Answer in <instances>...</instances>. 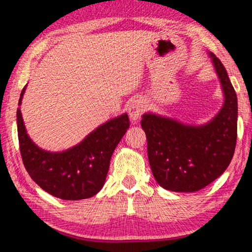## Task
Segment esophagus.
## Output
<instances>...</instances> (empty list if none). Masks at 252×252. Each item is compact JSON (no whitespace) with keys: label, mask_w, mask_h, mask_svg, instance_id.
Masks as SVG:
<instances>
[{"label":"esophagus","mask_w":252,"mask_h":252,"mask_svg":"<svg viewBox=\"0 0 252 252\" xmlns=\"http://www.w3.org/2000/svg\"><path fill=\"white\" fill-rule=\"evenodd\" d=\"M146 103L142 99H136L133 102H131V104L127 108V112H129L130 119L132 121H136L140 117L142 116L144 111H146Z\"/></svg>","instance_id":"esophagus-1"}]
</instances>
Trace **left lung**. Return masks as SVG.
<instances>
[{"label":"left lung","instance_id":"8db88e82","mask_svg":"<svg viewBox=\"0 0 252 252\" xmlns=\"http://www.w3.org/2000/svg\"><path fill=\"white\" fill-rule=\"evenodd\" d=\"M224 103L207 125L185 126L172 119L143 114L141 126L148 140V158L153 177L167 190L193 192L203 189L228 168L237 142L238 101L227 70L211 54Z\"/></svg>","mask_w":252,"mask_h":252}]
</instances>
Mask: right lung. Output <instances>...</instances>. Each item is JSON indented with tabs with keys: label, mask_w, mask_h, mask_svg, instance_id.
<instances>
[{
	"label": "right lung",
	"mask_w": 252,
	"mask_h": 252,
	"mask_svg": "<svg viewBox=\"0 0 252 252\" xmlns=\"http://www.w3.org/2000/svg\"><path fill=\"white\" fill-rule=\"evenodd\" d=\"M16 119L21 157L30 177L46 192L63 200L87 199L99 192L109 171L111 156L130 126L127 114H122L100 126L76 147L52 153L31 141L20 108Z\"/></svg>",
	"instance_id": "1"
}]
</instances>
